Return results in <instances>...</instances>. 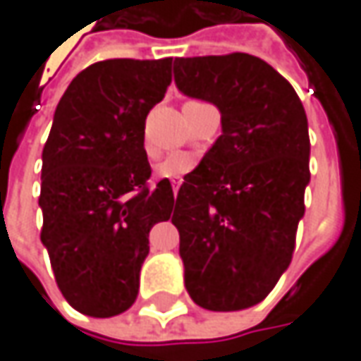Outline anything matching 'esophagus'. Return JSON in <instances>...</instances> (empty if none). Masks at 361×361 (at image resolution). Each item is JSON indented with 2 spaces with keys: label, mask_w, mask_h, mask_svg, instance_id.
I'll return each mask as SVG.
<instances>
[{
  "label": "esophagus",
  "mask_w": 361,
  "mask_h": 361,
  "mask_svg": "<svg viewBox=\"0 0 361 361\" xmlns=\"http://www.w3.org/2000/svg\"><path fill=\"white\" fill-rule=\"evenodd\" d=\"M183 185V180L178 178V180H172V190H174V195H176V190H178V187Z\"/></svg>",
  "instance_id": "1"
}]
</instances>
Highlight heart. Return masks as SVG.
I'll return each instance as SVG.
<instances>
[{"label": "heart", "mask_w": 361, "mask_h": 361, "mask_svg": "<svg viewBox=\"0 0 361 361\" xmlns=\"http://www.w3.org/2000/svg\"><path fill=\"white\" fill-rule=\"evenodd\" d=\"M197 166V158L185 152H176L166 156L158 166H156V174L160 178H172V180H178L183 178L187 172H190Z\"/></svg>", "instance_id": "heart-1"}]
</instances>
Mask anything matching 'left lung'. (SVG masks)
Masks as SVG:
<instances>
[{
	"instance_id": "1",
	"label": "left lung",
	"mask_w": 361,
	"mask_h": 361,
	"mask_svg": "<svg viewBox=\"0 0 361 361\" xmlns=\"http://www.w3.org/2000/svg\"><path fill=\"white\" fill-rule=\"evenodd\" d=\"M174 82L221 114V135L185 176L172 213L185 286L203 309L242 311L293 260L311 180L307 114L293 85L245 52L174 59Z\"/></svg>"
}]
</instances>
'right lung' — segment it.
<instances>
[{"label":"right lung","instance_id":"obj_1","mask_svg":"<svg viewBox=\"0 0 361 361\" xmlns=\"http://www.w3.org/2000/svg\"><path fill=\"white\" fill-rule=\"evenodd\" d=\"M172 59H111L81 71L59 101L42 150L40 240L73 309L114 317L134 305L148 233L174 192L152 174L144 121L171 85Z\"/></svg>","mask_w":361,"mask_h":361}]
</instances>
